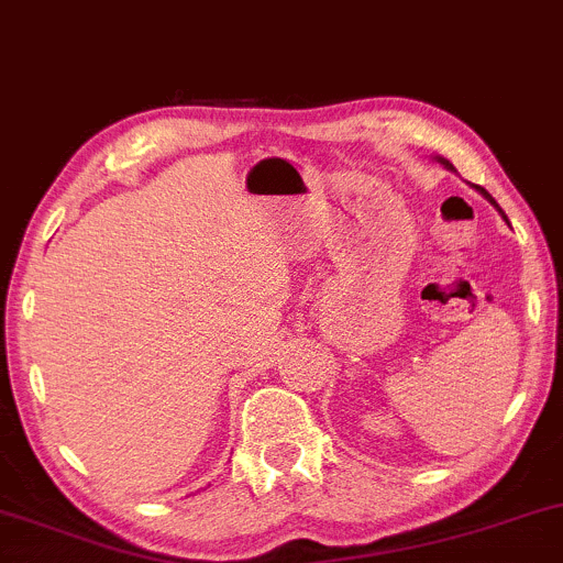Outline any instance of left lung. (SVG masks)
I'll return each mask as SVG.
<instances>
[{"label": "left lung", "instance_id": "obj_1", "mask_svg": "<svg viewBox=\"0 0 563 563\" xmlns=\"http://www.w3.org/2000/svg\"><path fill=\"white\" fill-rule=\"evenodd\" d=\"M438 162H440V165H445V167H449V170H453V165H451V162H449V159L438 157ZM477 191H479V194H483V196H485V199H487V201H490V205H496V199H493V196H490V194H487V191H485V188H479V186H477ZM496 207H498V205H496ZM504 217H506V214H504Z\"/></svg>", "mask_w": 563, "mask_h": 563}]
</instances>
